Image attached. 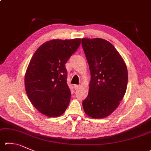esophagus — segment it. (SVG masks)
Returning a JSON list of instances; mask_svg holds the SVG:
<instances>
[{
	"mask_svg": "<svg viewBox=\"0 0 151 151\" xmlns=\"http://www.w3.org/2000/svg\"><path fill=\"white\" fill-rule=\"evenodd\" d=\"M79 87H80V85H75V86H74V88H75V90L78 89Z\"/></svg>",
	"mask_w": 151,
	"mask_h": 151,
	"instance_id": "34e87169",
	"label": "esophagus"
}]
</instances>
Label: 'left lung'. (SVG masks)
Instances as JSON below:
<instances>
[{"label": "left lung", "instance_id": "1", "mask_svg": "<svg viewBox=\"0 0 151 151\" xmlns=\"http://www.w3.org/2000/svg\"><path fill=\"white\" fill-rule=\"evenodd\" d=\"M82 45L91 75L84 112L94 119L108 117L119 106L127 86L128 73L121 55L102 38H83Z\"/></svg>", "mask_w": 151, "mask_h": 151}]
</instances>
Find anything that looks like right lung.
<instances>
[{
	"instance_id": "obj_1",
	"label": "right lung",
	"mask_w": 151,
	"mask_h": 151,
	"mask_svg": "<svg viewBox=\"0 0 151 151\" xmlns=\"http://www.w3.org/2000/svg\"><path fill=\"white\" fill-rule=\"evenodd\" d=\"M80 45V38L52 40L39 47L30 60L24 80L26 92L32 105L46 116H61L69 104L65 63Z\"/></svg>"
}]
</instances>
